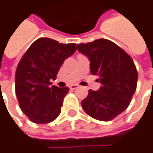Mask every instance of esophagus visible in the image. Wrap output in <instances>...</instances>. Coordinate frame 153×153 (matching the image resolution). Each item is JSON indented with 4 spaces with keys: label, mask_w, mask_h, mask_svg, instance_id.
Wrapping results in <instances>:
<instances>
[{
    "label": "esophagus",
    "mask_w": 153,
    "mask_h": 153,
    "mask_svg": "<svg viewBox=\"0 0 153 153\" xmlns=\"http://www.w3.org/2000/svg\"><path fill=\"white\" fill-rule=\"evenodd\" d=\"M77 87H78V85L74 84V85H71V86H70V89H71V90H75V89H76Z\"/></svg>",
    "instance_id": "34e87169"
}]
</instances>
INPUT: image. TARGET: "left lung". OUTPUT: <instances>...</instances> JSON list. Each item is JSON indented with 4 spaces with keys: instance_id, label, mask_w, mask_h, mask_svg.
<instances>
[{
    "instance_id": "1",
    "label": "left lung",
    "mask_w": 153,
    "mask_h": 153,
    "mask_svg": "<svg viewBox=\"0 0 153 153\" xmlns=\"http://www.w3.org/2000/svg\"><path fill=\"white\" fill-rule=\"evenodd\" d=\"M77 50L90 61V71L98 76L101 87L89 90L82 101L85 112L108 122L126 110L134 94L138 74L133 60L126 51L107 39L77 44Z\"/></svg>"
}]
</instances>
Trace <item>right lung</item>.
<instances>
[{"instance_id":"add662e5","label":"right lung","mask_w":153,"mask_h":153,"mask_svg":"<svg viewBox=\"0 0 153 153\" xmlns=\"http://www.w3.org/2000/svg\"><path fill=\"white\" fill-rule=\"evenodd\" d=\"M76 50L75 43L62 44L42 37L21 59L16 71V94L21 109L32 123H51L61 113L69 88L50 87L51 80L56 79L64 61Z\"/></svg>"}]
</instances>
